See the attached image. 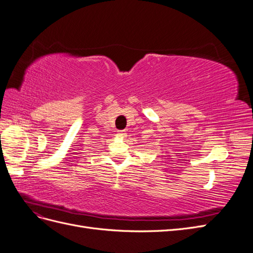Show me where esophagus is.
I'll list each match as a JSON object with an SVG mask.
<instances>
[{"mask_svg":"<svg viewBox=\"0 0 253 253\" xmlns=\"http://www.w3.org/2000/svg\"><path fill=\"white\" fill-rule=\"evenodd\" d=\"M118 133V136H121V137H126V132L125 131V129H121V131H117Z\"/></svg>","mask_w":253,"mask_h":253,"instance_id":"obj_1","label":"esophagus"}]
</instances>
